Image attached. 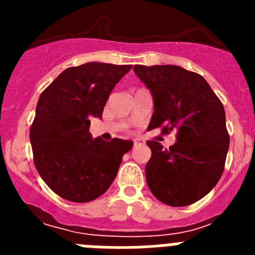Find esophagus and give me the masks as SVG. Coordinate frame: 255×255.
<instances>
[{
	"label": "esophagus",
	"mask_w": 255,
	"mask_h": 255,
	"mask_svg": "<svg viewBox=\"0 0 255 255\" xmlns=\"http://www.w3.org/2000/svg\"><path fill=\"white\" fill-rule=\"evenodd\" d=\"M132 144H134V147H139V145H143L144 140H141V139H135V140L132 141Z\"/></svg>",
	"instance_id": "34e87169"
}]
</instances>
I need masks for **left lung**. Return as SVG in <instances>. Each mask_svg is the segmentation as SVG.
<instances>
[{
  "label": "left lung",
  "mask_w": 255,
  "mask_h": 255,
  "mask_svg": "<svg viewBox=\"0 0 255 255\" xmlns=\"http://www.w3.org/2000/svg\"><path fill=\"white\" fill-rule=\"evenodd\" d=\"M149 88L154 112L148 129L176 132L163 148L148 140L152 157L145 177L152 194L171 207H185L207 195L225 170L230 135L222 102L202 75L175 65H135Z\"/></svg>",
  "instance_id": "1"
}]
</instances>
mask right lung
Segmentation results:
<instances>
[{
	"mask_svg": "<svg viewBox=\"0 0 255 255\" xmlns=\"http://www.w3.org/2000/svg\"><path fill=\"white\" fill-rule=\"evenodd\" d=\"M131 65L88 62L69 67L42 92L30 126L33 161L52 191L74 203L105 193L131 140L92 139L91 119L102 117L108 96Z\"/></svg>",
	"mask_w": 255,
	"mask_h": 255,
	"instance_id": "obj_1",
	"label": "right lung"
}]
</instances>
